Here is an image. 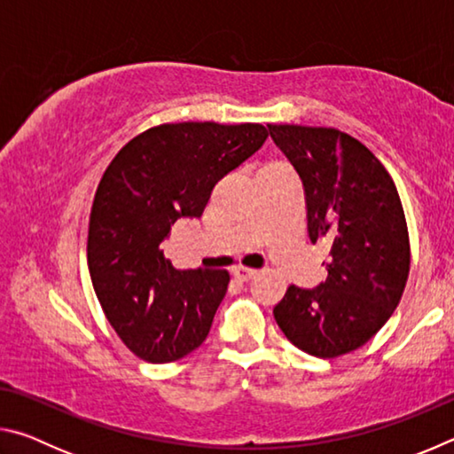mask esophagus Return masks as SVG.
Segmentation results:
<instances>
[{"mask_svg": "<svg viewBox=\"0 0 454 454\" xmlns=\"http://www.w3.org/2000/svg\"><path fill=\"white\" fill-rule=\"evenodd\" d=\"M232 274L236 276L238 280L240 282H248L252 276H256L258 274V270L256 268H248V266H236L234 270H232Z\"/></svg>", "mask_w": 454, "mask_h": 454, "instance_id": "obj_1", "label": "esophagus"}]
</instances>
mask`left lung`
Here are the masks:
<instances>
[{"label":"left lung","instance_id":"left-lung-1","mask_svg":"<svg viewBox=\"0 0 454 454\" xmlns=\"http://www.w3.org/2000/svg\"><path fill=\"white\" fill-rule=\"evenodd\" d=\"M304 186L310 242L330 244L328 278L292 284L274 306L288 340L318 358L366 344L401 302L411 268L409 228L393 178L356 137L334 128L268 124Z\"/></svg>","mask_w":454,"mask_h":454}]
</instances>
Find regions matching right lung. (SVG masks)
I'll use <instances>...</instances> for the list:
<instances>
[{
    "instance_id": "obj_1",
    "label": "right lung",
    "mask_w": 454,
    "mask_h": 454,
    "mask_svg": "<svg viewBox=\"0 0 454 454\" xmlns=\"http://www.w3.org/2000/svg\"><path fill=\"white\" fill-rule=\"evenodd\" d=\"M266 137L262 124H162L107 166L91 206L88 266L107 322L136 356L174 363L208 336L230 274L176 270L160 242L180 218L202 216L216 182Z\"/></svg>"
}]
</instances>
